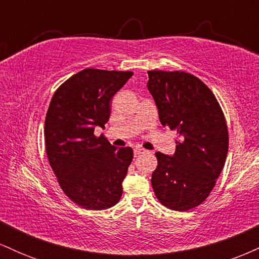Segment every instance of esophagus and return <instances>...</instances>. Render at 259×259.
Returning <instances> with one entry per match:
<instances>
[{
    "instance_id": "obj_1",
    "label": "esophagus",
    "mask_w": 259,
    "mask_h": 259,
    "mask_svg": "<svg viewBox=\"0 0 259 259\" xmlns=\"http://www.w3.org/2000/svg\"><path fill=\"white\" fill-rule=\"evenodd\" d=\"M144 152H145V150H142V148H140V147L134 148V156L135 157H139L140 154H142Z\"/></svg>"
}]
</instances>
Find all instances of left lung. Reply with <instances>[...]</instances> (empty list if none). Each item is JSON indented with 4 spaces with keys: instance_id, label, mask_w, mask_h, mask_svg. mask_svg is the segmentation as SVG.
I'll list each match as a JSON object with an SVG mask.
<instances>
[{
    "instance_id": "left-lung-1",
    "label": "left lung",
    "mask_w": 259,
    "mask_h": 259,
    "mask_svg": "<svg viewBox=\"0 0 259 259\" xmlns=\"http://www.w3.org/2000/svg\"><path fill=\"white\" fill-rule=\"evenodd\" d=\"M147 89L160 124L177 130L171 156L157 152L153 191L165 207L189 210L215 185L227 159L229 136L221 106L200 79L185 72H148Z\"/></svg>"
}]
</instances>
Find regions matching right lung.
Listing matches in <instances>:
<instances>
[{"mask_svg":"<svg viewBox=\"0 0 259 259\" xmlns=\"http://www.w3.org/2000/svg\"><path fill=\"white\" fill-rule=\"evenodd\" d=\"M132 76L88 68L59 86L50 103L45 119L49 162L64 194L86 209L111 208L123 194L133 148L112 146L94 132L105 127L111 100Z\"/></svg>","mask_w":259,"mask_h":259,"instance_id":"obj_1","label":"right lung"}]
</instances>
